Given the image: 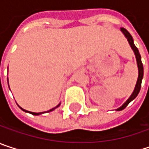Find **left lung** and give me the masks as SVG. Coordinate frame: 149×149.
Returning <instances> with one entry per match:
<instances>
[{"label": "left lung", "instance_id": "8db88e82", "mask_svg": "<svg viewBox=\"0 0 149 149\" xmlns=\"http://www.w3.org/2000/svg\"><path fill=\"white\" fill-rule=\"evenodd\" d=\"M121 30L122 32L123 33V34L125 35V37L128 39V41L130 43V45L131 46V48L133 49L134 51V54H135V58H136V61H137V65H138V72H139V75H138V79H137V82H136V84H135V88L134 90V92L132 93V95L130 96V97L126 101V103L123 104L122 107L118 108L116 110H123V109H125L127 107V105L130 104L133 99H134L137 95L139 94L140 92V90H141V80H142V77H143V65L141 63V55H140V52L137 49V47L134 45V40H133V38L132 36L130 35V33L123 27H121Z\"/></svg>", "mask_w": 149, "mask_h": 149}]
</instances>
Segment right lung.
I'll use <instances>...</instances> for the list:
<instances>
[{"label": "right lung", "mask_w": 149, "mask_h": 149, "mask_svg": "<svg viewBox=\"0 0 149 149\" xmlns=\"http://www.w3.org/2000/svg\"><path fill=\"white\" fill-rule=\"evenodd\" d=\"M59 105H60V104H58V105H57V106H56L55 108H53V109H50V110H48L47 112H50V111H52L53 109H55L56 108H58V107ZM19 108H20V107H19ZM20 109H21L22 110H24V111H26V112H29V111H27V110H25V109H22V108H20ZM29 113H31L32 115H34V116H38V115H40V114H41V112H40V113H35V112H29Z\"/></svg>", "instance_id": "obj_1"}]
</instances>
